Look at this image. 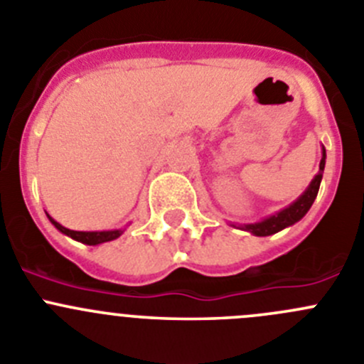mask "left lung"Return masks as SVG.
Listing matches in <instances>:
<instances>
[{"instance_id": "obj_1", "label": "left lung", "mask_w": 364, "mask_h": 364, "mask_svg": "<svg viewBox=\"0 0 364 364\" xmlns=\"http://www.w3.org/2000/svg\"><path fill=\"white\" fill-rule=\"evenodd\" d=\"M325 158H327V154H325V149H323V156H321V161H320V172L314 176V179H312L311 185L307 186V190L301 193L300 198H298L293 205H289L287 208L280 210V212L274 213V215L266 217V219H262L260 223L240 224V230H246V232L253 233V235H257V237H267V235H273V233L280 232V230L287 228V226H291V224L298 223V220H300L301 217L309 212V208H311L312 203H314L316 196H318L321 178H323ZM233 226H235V224H233Z\"/></svg>"}]
</instances>
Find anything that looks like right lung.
<instances>
[{
  "mask_svg": "<svg viewBox=\"0 0 364 364\" xmlns=\"http://www.w3.org/2000/svg\"><path fill=\"white\" fill-rule=\"evenodd\" d=\"M48 219L52 220V224L55 226L57 230H59L60 233L71 237L73 240H79V242L87 244V246H97V244H102V242H109V240L118 239V237L124 233V230H109V232H75V230L64 228L63 224H59L57 220H53L50 215H48Z\"/></svg>",
  "mask_w": 364,
  "mask_h": 364,
  "instance_id": "obj_1",
  "label": "right lung"
}]
</instances>
